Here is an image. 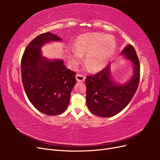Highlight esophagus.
<instances>
[{"mask_svg": "<svg viewBox=\"0 0 160 160\" xmlns=\"http://www.w3.org/2000/svg\"><path fill=\"white\" fill-rule=\"evenodd\" d=\"M85 79V77L81 74L76 75V80L78 82H83Z\"/></svg>", "mask_w": 160, "mask_h": 160, "instance_id": "esophagus-1", "label": "esophagus"}]
</instances>
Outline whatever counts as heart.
Masks as SVG:
<instances>
[{
    "mask_svg": "<svg viewBox=\"0 0 160 160\" xmlns=\"http://www.w3.org/2000/svg\"><path fill=\"white\" fill-rule=\"evenodd\" d=\"M117 48L115 38L101 32L85 33L77 37L73 43V52L67 55L71 65L76 67L81 56L85 55V65L91 72L103 69L108 65Z\"/></svg>",
    "mask_w": 160,
    "mask_h": 160,
    "instance_id": "1",
    "label": "heart"
}]
</instances>
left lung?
Here are the masks:
<instances>
[{
  "label": "left lung",
  "mask_w": 160,
  "mask_h": 160,
  "mask_svg": "<svg viewBox=\"0 0 160 160\" xmlns=\"http://www.w3.org/2000/svg\"><path fill=\"white\" fill-rule=\"evenodd\" d=\"M122 54L133 65L134 73L128 83L119 85L111 79L110 64L96 74L87 76L86 103L95 115L109 118L118 114L129 104L138 89L140 65L137 53L132 45H128Z\"/></svg>",
  "instance_id": "left-lung-1"
}]
</instances>
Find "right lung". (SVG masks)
<instances>
[{
  "label": "right lung",
  "mask_w": 160,
  "mask_h": 160,
  "mask_svg": "<svg viewBox=\"0 0 160 160\" xmlns=\"http://www.w3.org/2000/svg\"><path fill=\"white\" fill-rule=\"evenodd\" d=\"M61 40L49 32L41 34L28 45L21 59L22 82L27 98L38 111L48 115L64 112L76 83V73L66 68L63 61L41 57L43 45Z\"/></svg>",
  "instance_id": "add662e5"
}]
</instances>
